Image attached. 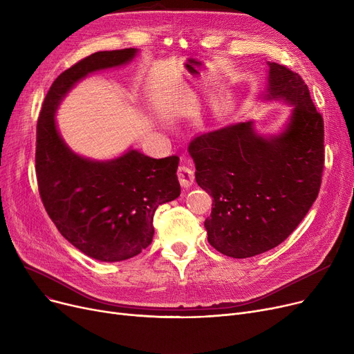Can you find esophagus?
Segmentation results:
<instances>
[{
	"label": "esophagus",
	"mask_w": 354,
	"mask_h": 354,
	"mask_svg": "<svg viewBox=\"0 0 354 354\" xmlns=\"http://www.w3.org/2000/svg\"><path fill=\"white\" fill-rule=\"evenodd\" d=\"M178 179H179V183L182 188H189L192 187V183L195 180V175H194V171L192 167H189L188 165L182 163L179 167H178Z\"/></svg>",
	"instance_id": "obj_1"
}]
</instances>
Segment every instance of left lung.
Here are the masks:
<instances>
[{"mask_svg":"<svg viewBox=\"0 0 354 354\" xmlns=\"http://www.w3.org/2000/svg\"><path fill=\"white\" fill-rule=\"evenodd\" d=\"M266 100L291 106L280 133L259 135L241 122L194 138L195 179L212 198L208 243L221 254H263L299 227L320 191L324 123L299 74L268 62Z\"/></svg>","mask_w":354,"mask_h":354,"instance_id":"obj_1","label":"left lung"}]
</instances>
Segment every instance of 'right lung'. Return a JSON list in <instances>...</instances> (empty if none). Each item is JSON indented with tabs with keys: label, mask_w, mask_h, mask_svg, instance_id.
Returning <instances> with one entry per match:
<instances>
[{
	"label": "right lung",
	"mask_w": 354,
	"mask_h": 354,
	"mask_svg": "<svg viewBox=\"0 0 354 354\" xmlns=\"http://www.w3.org/2000/svg\"><path fill=\"white\" fill-rule=\"evenodd\" d=\"M136 54L138 48L97 51L63 71L37 122L35 172L44 208L71 245L103 263L124 261L152 243L155 211L180 195L179 158L153 159L136 149L110 160L83 158L66 145L54 116L74 84Z\"/></svg>",
	"instance_id": "add662e5"
}]
</instances>
